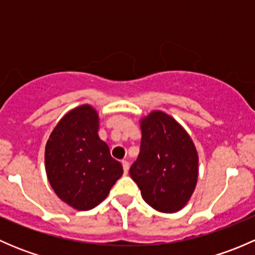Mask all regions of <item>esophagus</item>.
<instances>
[{"mask_svg": "<svg viewBox=\"0 0 255 255\" xmlns=\"http://www.w3.org/2000/svg\"><path fill=\"white\" fill-rule=\"evenodd\" d=\"M122 165H123V171L125 174H128V169H129V163L127 160H122Z\"/></svg>", "mask_w": 255, "mask_h": 255, "instance_id": "34e87169", "label": "esophagus"}]
</instances>
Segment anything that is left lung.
<instances>
[{"mask_svg": "<svg viewBox=\"0 0 255 255\" xmlns=\"http://www.w3.org/2000/svg\"><path fill=\"white\" fill-rule=\"evenodd\" d=\"M140 129V151L129 169L130 177L149 206L160 212H177L196 186V148L186 130L161 111L143 118Z\"/></svg>", "mask_w": 255, "mask_h": 255, "instance_id": "1", "label": "left lung"}]
</instances>
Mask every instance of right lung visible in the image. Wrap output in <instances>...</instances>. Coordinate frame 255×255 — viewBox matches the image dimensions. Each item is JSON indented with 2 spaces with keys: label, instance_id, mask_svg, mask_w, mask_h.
Segmentation results:
<instances>
[{
  "label": "right lung",
  "instance_id": "obj_1",
  "mask_svg": "<svg viewBox=\"0 0 255 255\" xmlns=\"http://www.w3.org/2000/svg\"><path fill=\"white\" fill-rule=\"evenodd\" d=\"M97 132L99 115L82 105L61 118L45 145V170L54 192L80 211L104 201L123 174Z\"/></svg>",
  "mask_w": 255,
  "mask_h": 255
}]
</instances>
